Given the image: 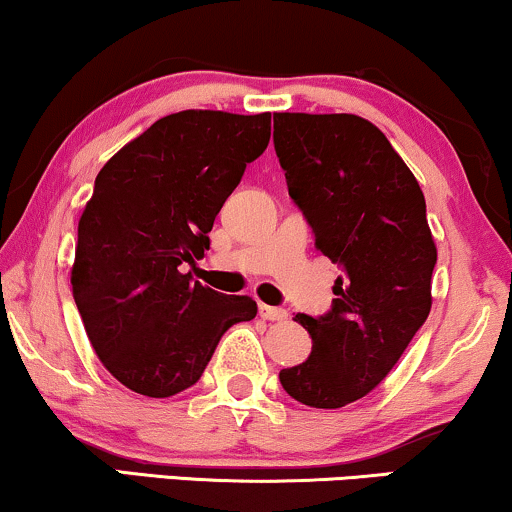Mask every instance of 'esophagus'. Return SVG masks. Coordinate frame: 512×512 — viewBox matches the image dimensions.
Wrapping results in <instances>:
<instances>
[{"label":"esophagus","mask_w":512,"mask_h":512,"mask_svg":"<svg viewBox=\"0 0 512 512\" xmlns=\"http://www.w3.org/2000/svg\"><path fill=\"white\" fill-rule=\"evenodd\" d=\"M260 316L267 321H286L288 312L281 307H271V304H260Z\"/></svg>","instance_id":"obj_1"}]
</instances>
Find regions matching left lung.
<instances>
[{
    "label": "left lung",
    "mask_w": 512,
    "mask_h": 512,
    "mask_svg": "<svg viewBox=\"0 0 512 512\" xmlns=\"http://www.w3.org/2000/svg\"><path fill=\"white\" fill-rule=\"evenodd\" d=\"M274 148L316 250L345 271L331 312L295 316L312 354L278 380L300 404L340 409L380 385L430 314L437 248L425 196L359 115L276 113Z\"/></svg>",
    "instance_id": "left-lung-1"
}]
</instances>
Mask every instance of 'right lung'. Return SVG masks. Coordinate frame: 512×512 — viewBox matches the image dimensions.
<instances>
[{
  "label": "right lung",
  "instance_id": "obj_1",
  "mask_svg": "<svg viewBox=\"0 0 512 512\" xmlns=\"http://www.w3.org/2000/svg\"><path fill=\"white\" fill-rule=\"evenodd\" d=\"M271 137V113L181 111L160 118L96 174L77 226L70 283L101 364L144 397L196 385L222 335L255 319L248 295L191 281L245 165Z\"/></svg>",
  "mask_w": 512,
  "mask_h": 512
}]
</instances>
